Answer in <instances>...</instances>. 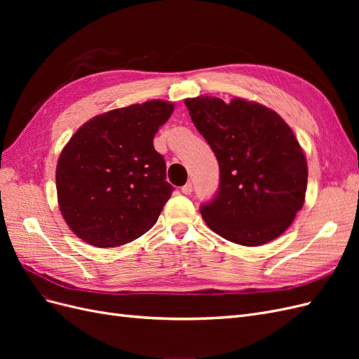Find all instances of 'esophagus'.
I'll use <instances>...</instances> for the list:
<instances>
[{
	"label": "esophagus",
	"mask_w": 359,
	"mask_h": 359,
	"mask_svg": "<svg viewBox=\"0 0 359 359\" xmlns=\"http://www.w3.org/2000/svg\"><path fill=\"white\" fill-rule=\"evenodd\" d=\"M181 191H182L184 194H190V193L193 191V186H191V182H187L186 186H182V187H181Z\"/></svg>",
	"instance_id": "esophagus-1"
}]
</instances>
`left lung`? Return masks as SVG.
Masks as SVG:
<instances>
[{"instance_id":"obj_1","label":"left lung","mask_w":359,"mask_h":359,"mask_svg":"<svg viewBox=\"0 0 359 359\" xmlns=\"http://www.w3.org/2000/svg\"><path fill=\"white\" fill-rule=\"evenodd\" d=\"M184 103L220 169L219 190L201 205L203 220L235 244L273 241L292 224L307 190V161L290 127L243 99L202 95Z\"/></svg>"}]
</instances>
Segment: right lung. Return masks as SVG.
I'll return each mask as SVG.
<instances>
[{"mask_svg":"<svg viewBox=\"0 0 359 359\" xmlns=\"http://www.w3.org/2000/svg\"><path fill=\"white\" fill-rule=\"evenodd\" d=\"M173 104L151 100L94 116L58 160L60 210L70 229L106 248L135 241L158 219L173 187L153 139Z\"/></svg>","mask_w":359,"mask_h":359,"instance_id":"right-lung-1","label":"right lung"}]
</instances>
